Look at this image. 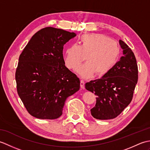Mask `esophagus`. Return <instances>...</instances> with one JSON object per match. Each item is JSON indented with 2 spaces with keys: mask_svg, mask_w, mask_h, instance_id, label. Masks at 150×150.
<instances>
[{
  "mask_svg": "<svg viewBox=\"0 0 150 150\" xmlns=\"http://www.w3.org/2000/svg\"><path fill=\"white\" fill-rule=\"evenodd\" d=\"M84 84H85V82L84 80H81V88L84 89Z\"/></svg>",
  "mask_w": 150,
  "mask_h": 150,
  "instance_id": "34e87169",
  "label": "esophagus"
}]
</instances>
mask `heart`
Here are the masks:
<instances>
[{
	"mask_svg": "<svg viewBox=\"0 0 150 150\" xmlns=\"http://www.w3.org/2000/svg\"><path fill=\"white\" fill-rule=\"evenodd\" d=\"M79 44H73L65 50L64 62L69 69H75L85 59L86 62L79 67L77 72L88 78L95 73L97 76L106 74L115 64L120 50L117 43L102 34H83Z\"/></svg>",
	"mask_w": 150,
	"mask_h": 150,
	"instance_id": "1",
	"label": "heart"
}]
</instances>
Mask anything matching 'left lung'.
Instances as JSON below:
<instances>
[{"label":"left lung","instance_id":"8db88e82","mask_svg":"<svg viewBox=\"0 0 150 150\" xmlns=\"http://www.w3.org/2000/svg\"><path fill=\"white\" fill-rule=\"evenodd\" d=\"M123 56L103 77L86 82L87 90L97 95L91 114L99 120L112 119L120 115L133 98L138 81V67L134 53L120 40Z\"/></svg>","mask_w":150,"mask_h":150}]
</instances>
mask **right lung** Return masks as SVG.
Returning a JSON list of instances; mask_svg holds the SVG:
<instances>
[{"mask_svg": "<svg viewBox=\"0 0 150 150\" xmlns=\"http://www.w3.org/2000/svg\"><path fill=\"white\" fill-rule=\"evenodd\" d=\"M76 34L47 27L31 37L20 55L15 73L17 93L31 115L55 119L80 80L65 66L63 46Z\"/></svg>", "mask_w": 150, "mask_h": 150, "instance_id": "right-lung-1", "label": "right lung"}]
</instances>
